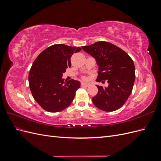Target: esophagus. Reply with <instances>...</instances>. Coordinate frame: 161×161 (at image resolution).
I'll return each instance as SVG.
<instances>
[{
    "mask_svg": "<svg viewBox=\"0 0 161 161\" xmlns=\"http://www.w3.org/2000/svg\"><path fill=\"white\" fill-rule=\"evenodd\" d=\"M90 84L89 83H85V82H82L81 83V86H89Z\"/></svg>",
    "mask_w": 161,
    "mask_h": 161,
    "instance_id": "esophagus-1",
    "label": "esophagus"
}]
</instances>
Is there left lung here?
<instances>
[{"instance_id": "1", "label": "left lung", "mask_w": 161, "mask_h": 161, "mask_svg": "<svg viewBox=\"0 0 161 161\" xmlns=\"http://www.w3.org/2000/svg\"><path fill=\"white\" fill-rule=\"evenodd\" d=\"M94 57L99 66L97 80H108V87L97 85L98 93L92 99L94 105L105 111L121 108L132 91L135 80V66L127 53L113 43L97 42L82 46Z\"/></svg>"}]
</instances>
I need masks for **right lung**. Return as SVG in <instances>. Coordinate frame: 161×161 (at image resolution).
<instances>
[{"mask_svg": "<svg viewBox=\"0 0 161 161\" xmlns=\"http://www.w3.org/2000/svg\"><path fill=\"white\" fill-rule=\"evenodd\" d=\"M80 47L55 44L40 53L29 73V83L34 99L42 108L56 113L68 108L80 88L79 81L66 82L62 79L67 68L71 66L70 58Z\"/></svg>", "mask_w": 161, "mask_h": 161, "instance_id": "right-lung-1", "label": "right lung"}]
</instances>
